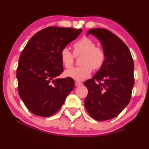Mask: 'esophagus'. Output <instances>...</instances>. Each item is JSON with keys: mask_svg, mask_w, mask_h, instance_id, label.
Instances as JSON below:
<instances>
[{"mask_svg": "<svg viewBox=\"0 0 149 149\" xmlns=\"http://www.w3.org/2000/svg\"><path fill=\"white\" fill-rule=\"evenodd\" d=\"M75 85L77 86V87H78V86L82 85V82H78V81H76V82H75Z\"/></svg>", "mask_w": 149, "mask_h": 149, "instance_id": "1", "label": "esophagus"}]
</instances>
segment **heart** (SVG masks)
<instances>
[{
  "label": "heart",
  "mask_w": 149,
  "mask_h": 149,
  "mask_svg": "<svg viewBox=\"0 0 149 149\" xmlns=\"http://www.w3.org/2000/svg\"><path fill=\"white\" fill-rule=\"evenodd\" d=\"M73 54L67 48L61 50L60 60L67 69L72 67L75 57L82 55L80 58L79 67L72 68L65 71V76L73 79L82 81L87 78L94 70H98L103 67L105 61V50L101 46H96V43L89 37H82L73 44Z\"/></svg>",
  "instance_id": "obj_1"
}]
</instances>
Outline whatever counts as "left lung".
Masks as SVG:
<instances>
[{"mask_svg": "<svg viewBox=\"0 0 149 149\" xmlns=\"http://www.w3.org/2000/svg\"><path fill=\"white\" fill-rule=\"evenodd\" d=\"M89 34L101 41L106 57L94 77L84 82L88 89L85 106L93 119L106 121L119 115L130 101L134 62L126 44L110 30L94 28Z\"/></svg>", "mask_w": 149, "mask_h": 149, "instance_id": "8db88e82", "label": "left lung"}]
</instances>
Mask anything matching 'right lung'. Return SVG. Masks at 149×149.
Returning <instances> with one entry per match:
<instances>
[{
	"label": "right lung",
	"instance_id": "1",
	"mask_svg": "<svg viewBox=\"0 0 149 149\" xmlns=\"http://www.w3.org/2000/svg\"><path fill=\"white\" fill-rule=\"evenodd\" d=\"M82 31L47 27L34 35L23 48L17 70L18 92L33 114L43 117L52 116L73 90L72 78H56L64 71L60 53Z\"/></svg>",
	"mask_w": 149,
	"mask_h": 149
}]
</instances>
